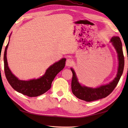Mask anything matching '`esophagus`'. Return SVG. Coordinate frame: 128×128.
<instances>
[{"label":"esophagus","instance_id":"esophagus-1","mask_svg":"<svg viewBox=\"0 0 128 128\" xmlns=\"http://www.w3.org/2000/svg\"><path fill=\"white\" fill-rule=\"evenodd\" d=\"M72 64V59H68L66 61V66H71Z\"/></svg>","mask_w":128,"mask_h":128}]
</instances>
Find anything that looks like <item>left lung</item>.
<instances>
[{"label": "left lung", "instance_id": "obj_1", "mask_svg": "<svg viewBox=\"0 0 128 128\" xmlns=\"http://www.w3.org/2000/svg\"><path fill=\"white\" fill-rule=\"evenodd\" d=\"M110 42H112V45L118 53L119 66L116 76L110 84L102 85L99 88H91L81 85L78 82L74 69L71 68L70 69L72 72V94L78 98L86 102H91L105 98L112 93L117 85L123 74L124 66V57L122 49V43L120 38L117 36L113 37Z\"/></svg>", "mask_w": 128, "mask_h": 128}]
</instances>
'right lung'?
<instances>
[{
	"label": "right lung",
	"instance_id": "obj_1",
	"mask_svg": "<svg viewBox=\"0 0 128 128\" xmlns=\"http://www.w3.org/2000/svg\"><path fill=\"white\" fill-rule=\"evenodd\" d=\"M9 43V41L5 49L4 62L5 76L11 86L19 93L31 97L40 96L49 90L54 78L64 68L66 59L62 58L52 65L46 70L45 74L39 78L28 81L20 80L12 74L8 66L6 52Z\"/></svg>",
	"mask_w": 128,
	"mask_h": 128
}]
</instances>
